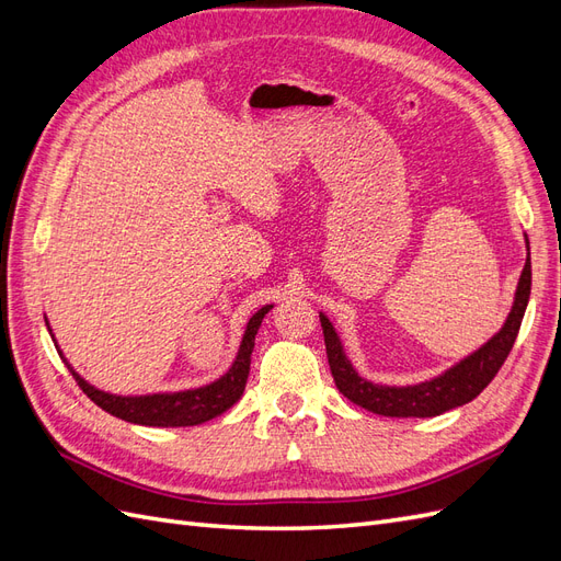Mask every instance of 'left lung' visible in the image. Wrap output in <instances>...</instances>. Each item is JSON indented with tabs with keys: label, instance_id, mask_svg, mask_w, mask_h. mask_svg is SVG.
<instances>
[{
	"label": "left lung",
	"instance_id": "8db88e82",
	"mask_svg": "<svg viewBox=\"0 0 561 561\" xmlns=\"http://www.w3.org/2000/svg\"><path fill=\"white\" fill-rule=\"evenodd\" d=\"M526 250H529V241H526ZM529 295H531V252H526V264L522 268V276L517 283L513 309L507 313L503 328L491 336L484 346L470 353L461 363H456L454 367L443 371V375L414 386H383V383L363 379L351 365V360L346 358L342 339H339L330 318L325 313H320V325H322V334H325L328 363L332 369L334 383L351 402L381 416L426 419V416L445 414L454 410V407H461L478 398L491 383V379L499 375L507 353L513 351V344L526 311V304H529Z\"/></svg>",
	"mask_w": 561,
	"mask_h": 561
}]
</instances>
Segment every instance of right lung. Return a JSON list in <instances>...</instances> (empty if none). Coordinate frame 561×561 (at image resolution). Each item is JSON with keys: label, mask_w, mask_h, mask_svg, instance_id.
Masks as SVG:
<instances>
[{"label": "right lung", "mask_w": 561, "mask_h": 561, "mask_svg": "<svg viewBox=\"0 0 561 561\" xmlns=\"http://www.w3.org/2000/svg\"><path fill=\"white\" fill-rule=\"evenodd\" d=\"M271 309L274 307L266 304V307H262L248 320V328L241 339L239 353H236V360L227 369V375H222L206 386H198V388L175 390V393H149V396H114V393H107V390H100V388L91 386L79 375V371H75V367L70 363H67L54 332H50V328H48V320H46V328H48L50 339H54L62 363L67 365V369L72 371V377L77 379L79 388L98 407H103L107 414H112L116 419H124L128 423H138V426L178 428V426H198V423H206L219 414H225L231 404L241 400L248 375H250V355L254 348V334H257L264 316Z\"/></svg>", "instance_id": "1"}]
</instances>
